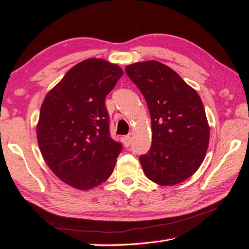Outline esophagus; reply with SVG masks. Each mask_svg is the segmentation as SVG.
I'll list each match as a JSON object with an SVG mask.
<instances>
[{
  "instance_id": "34e87169",
  "label": "esophagus",
  "mask_w": 249,
  "mask_h": 249,
  "mask_svg": "<svg viewBox=\"0 0 249 249\" xmlns=\"http://www.w3.org/2000/svg\"><path fill=\"white\" fill-rule=\"evenodd\" d=\"M123 143H124V145H125L126 147H128V146L130 145V143H131L130 136H125V137H123Z\"/></svg>"
}]
</instances>
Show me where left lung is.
Wrapping results in <instances>:
<instances>
[{"label":"left lung","instance_id":"1","mask_svg":"<svg viewBox=\"0 0 249 249\" xmlns=\"http://www.w3.org/2000/svg\"><path fill=\"white\" fill-rule=\"evenodd\" d=\"M149 107L152 145L140 156L146 178L158 185L182 183L198 170L210 141V126L198 93L157 61L125 67Z\"/></svg>","mask_w":249,"mask_h":249}]
</instances>
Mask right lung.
Here are the masks:
<instances>
[{
  "label": "right lung",
  "instance_id": "right-lung-1",
  "mask_svg": "<svg viewBox=\"0 0 249 249\" xmlns=\"http://www.w3.org/2000/svg\"><path fill=\"white\" fill-rule=\"evenodd\" d=\"M123 75L103 59L84 60L46 95L36 135L45 161L61 181L88 190L112 174L122 144L109 133L105 98Z\"/></svg>",
  "mask_w": 249,
  "mask_h": 249
}]
</instances>
